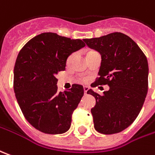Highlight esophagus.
I'll list each match as a JSON object with an SVG mask.
<instances>
[{
  "mask_svg": "<svg viewBox=\"0 0 155 155\" xmlns=\"http://www.w3.org/2000/svg\"><path fill=\"white\" fill-rule=\"evenodd\" d=\"M88 90H89V87L88 86H84V92H85V94L86 95V92L88 91Z\"/></svg>",
  "mask_w": 155,
  "mask_h": 155,
  "instance_id": "esophagus-1",
  "label": "esophagus"
}]
</instances>
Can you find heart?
<instances>
[{"instance_id": "b5f03b06", "label": "heart", "mask_w": 155, "mask_h": 155, "mask_svg": "<svg viewBox=\"0 0 155 155\" xmlns=\"http://www.w3.org/2000/svg\"><path fill=\"white\" fill-rule=\"evenodd\" d=\"M72 58H73V55H71V56H70V57H69V59H68V61H69H69H70V60L72 59Z\"/></svg>"}]
</instances>
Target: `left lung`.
<instances>
[{"mask_svg": "<svg viewBox=\"0 0 155 155\" xmlns=\"http://www.w3.org/2000/svg\"><path fill=\"white\" fill-rule=\"evenodd\" d=\"M84 41L101 55L95 85L109 86L103 96L87 91L96 99L91 109L94 128L103 134L120 132L137 117L148 93L147 58L131 38L120 32Z\"/></svg>", "mask_w": 155, "mask_h": 155, "instance_id": "left-lung-1", "label": "left lung"}]
</instances>
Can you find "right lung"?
<instances>
[{"mask_svg":"<svg viewBox=\"0 0 155 155\" xmlns=\"http://www.w3.org/2000/svg\"><path fill=\"white\" fill-rule=\"evenodd\" d=\"M86 44L80 39L42 33L19 51L13 70L16 98L25 119L41 132L62 134L71 126L72 114L84 95L81 85L58 91L56 75L65 69L73 52Z\"/></svg>","mask_w":155,"mask_h":155,"instance_id":"right-lung-1","label":"right lung"}]
</instances>
